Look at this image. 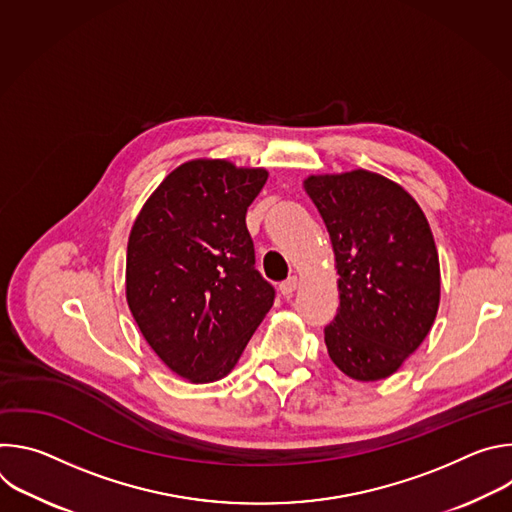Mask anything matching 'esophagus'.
<instances>
[{"mask_svg":"<svg viewBox=\"0 0 512 512\" xmlns=\"http://www.w3.org/2000/svg\"><path fill=\"white\" fill-rule=\"evenodd\" d=\"M296 289H298V277H287L285 281L279 283V291H281L285 298H289L291 294H294Z\"/></svg>","mask_w":512,"mask_h":512,"instance_id":"1","label":"esophagus"}]
</instances>
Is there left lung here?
Wrapping results in <instances>:
<instances>
[{
    "label": "left lung",
    "instance_id": "left-lung-1",
    "mask_svg": "<svg viewBox=\"0 0 512 512\" xmlns=\"http://www.w3.org/2000/svg\"><path fill=\"white\" fill-rule=\"evenodd\" d=\"M304 188L330 233L340 306L328 354L354 381H381L429 334L440 306V259L419 204L369 172L310 176Z\"/></svg>",
    "mask_w": 512,
    "mask_h": 512
}]
</instances>
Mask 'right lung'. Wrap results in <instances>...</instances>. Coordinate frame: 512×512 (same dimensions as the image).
Here are the masks:
<instances>
[{
  "instance_id": "1",
  "label": "right lung",
  "mask_w": 512,
  "mask_h": 512,
  "mask_svg": "<svg viewBox=\"0 0 512 512\" xmlns=\"http://www.w3.org/2000/svg\"><path fill=\"white\" fill-rule=\"evenodd\" d=\"M263 168L227 160L178 166L129 233L125 296L148 344L178 377H227L271 310L275 289L255 269L247 208Z\"/></svg>"
}]
</instances>
